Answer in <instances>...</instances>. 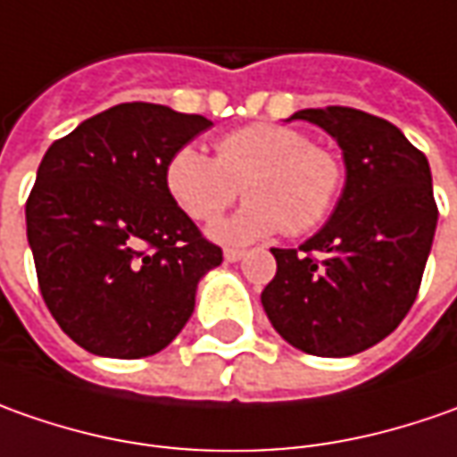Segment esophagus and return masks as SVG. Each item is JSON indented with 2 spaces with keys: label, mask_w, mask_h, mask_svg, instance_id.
Here are the masks:
<instances>
[{
  "label": "esophagus",
  "mask_w": 457,
  "mask_h": 457,
  "mask_svg": "<svg viewBox=\"0 0 457 457\" xmlns=\"http://www.w3.org/2000/svg\"><path fill=\"white\" fill-rule=\"evenodd\" d=\"M245 258V250H240V247H225V260L228 262H237V260Z\"/></svg>",
  "instance_id": "obj_1"
}]
</instances>
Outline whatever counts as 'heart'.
<instances>
[{
	"mask_svg": "<svg viewBox=\"0 0 457 457\" xmlns=\"http://www.w3.org/2000/svg\"><path fill=\"white\" fill-rule=\"evenodd\" d=\"M169 197L197 222H212L232 202L250 199L243 210L212 228L225 243H250L286 229L303 235L337 207L344 164L334 151L280 123H250L220 136L214 159L187 144L164 169Z\"/></svg>",
	"mask_w": 457,
	"mask_h": 457,
	"instance_id": "obj_1",
	"label": "heart"
}]
</instances>
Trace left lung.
<instances>
[{"label":"left lung","mask_w":457,"mask_h":457,"mask_svg":"<svg viewBox=\"0 0 457 457\" xmlns=\"http://www.w3.org/2000/svg\"><path fill=\"white\" fill-rule=\"evenodd\" d=\"M293 119L337 138L346 184L311 240L270 250L278 270L260 301L295 349L359 354L389 337L415 303L437 225L430 164L397 126L356 108H306Z\"/></svg>","instance_id":"obj_1"}]
</instances>
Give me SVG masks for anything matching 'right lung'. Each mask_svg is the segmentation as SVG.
Instances as JSON below:
<instances>
[{
    "mask_svg": "<svg viewBox=\"0 0 457 457\" xmlns=\"http://www.w3.org/2000/svg\"><path fill=\"white\" fill-rule=\"evenodd\" d=\"M212 120L120 103L42 156L27 197V240L53 319L86 352L141 359L169 346L222 250L169 197L174 151Z\"/></svg>",
    "mask_w": 457,
    "mask_h": 457,
    "instance_id": "right-lung-1",
    "label": "right lung"
}]
</instances>
